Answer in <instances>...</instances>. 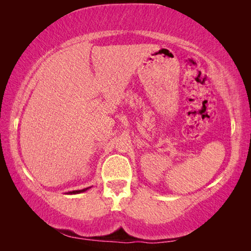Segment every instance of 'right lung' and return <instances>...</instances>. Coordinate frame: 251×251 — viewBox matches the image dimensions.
Instances as JSON below:
<instances>
[{
    "instance_id": "obj_1",
    "label": "right lung",
    "mask_w": 251,
    "mask_h": 251,
    "mask_svg": "<svg viewBox=\"0 0 251 251\" xmlns=\"http://www.w3.org/2000/svg\"><path fill=\"white\" fill-rule=\"evenodd\" d=\"M86 190H88V188H85L83 190H77V191H72V192H69L68 194H77V193H82V192H85Z\"/></svg>"
}]
</instances>
